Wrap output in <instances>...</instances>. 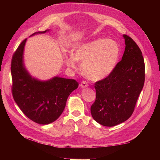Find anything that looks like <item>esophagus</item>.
Here are the masks:
<instances>
[{"instance_id":"1","label":"esophagus","mask_w":160,"mask_h":160,"mask_svg":"<svg viewBox=\"0 0 160 160\" xmlns=\"http://www.w3.org/2000/svg\"><path fill=\"white\" fill-rule=\"evenodd\" d=\"M80 87L81 88H85L87 87H88V84L85 81H82L81 83L80 84Z\"/></svg>"}]
</instances>
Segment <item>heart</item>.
I'll use <instances>...</instances> for the list:
<instances>
[{
  "label": "heart",
  "mask_w": 160,
  "mask_h": 160,
  "mask_svg": "<svg viewBox=\"0 0 160 160\" xmlns=\"http://www.w3.org/2000/svg\"><path fill=\"white\" fill-rule=\"evenodd\" d=\"M120 55V49L115 41L98 38L77 46L74 53L66 57L67 66L75 69L81 62V70L91 81H101L114 70Z\"/></svg>",
  "instance_id": "b5f03b06"
}]
</instances>
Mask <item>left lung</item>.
Returning <instances> with one entry per match:
<instances>
[{"label": "left lung", "mask_w": 160, "mask_h": 160, "mask_svg": "<svg viewBox=\"0 0 160 160\" xmlns=\"http://www.w3.org/2000/svg\"><path fill=\"white\" fill-rule=\"evenodd\" d=\"M123 37L125 48L122 61L108 77L95 84L96 99L91 113L103 126H115L131 117L144 85L142 52L132 38Z\"/></svg>", "instance_id": "obj_1"}]
</instances>
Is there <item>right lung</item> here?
I'll return each mask as SVG.
<instances>
[{
	"label": "right lung",
	"instance_id": "right-lung-1",
	"mask_svg": "<svg viewBox=\"0 0 160 160\" xmlns=\"http://www.w3.org/2000/svg\"><path fill=\"white\" fill-rule=\"evenodd\" d=\"M50 30L37 32L45 33ZM27 38L14 53L11 62L12 92L17 105L28 118L38 124L47 125L59 118L69 95L78 88L75 79L59 76L42 81L28 72L24 63V49Z\"/></svg>",
	"mask_w": 160,
	"mask_h": 160
}]
</instances>
